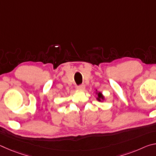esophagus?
I'll return each instance as SVG.
<instances>
[{
	"instance_id": "1",
	"label": "esophagus",
	"mask_w": 156,
	"mask_h": 156,
	"mask_svg": "<svg viewBox=\"0 0 156 156\" xmlns=\"http://www.w3.org/2000/svg\"><path fill=\"white\" fill-rule=\"evenodd\" d=\"M84 88H85V85L83 84H81V85L78 86L77 87V89H78V90H80V91H83V90H84Z\"/></svg>"
}]
</instances>
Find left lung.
I'll return each mask as SVG.
<instances>
[{
    "label": "left lung",
    "mask_w": 156,
    "mask_h": 156,
    "mask_svg": "<svg viewBox=\"0 0 156 156\" xmlns=\"http://www.w3.org/2000/svg\"><path fill=\"white\" fill-rule=\"evenodd\" d=\"M96 94L97 96H98L96 97V100H98V101L101 102H104V101H105V97L104 95L102 94V92H100V91L98 92L97 89H96Z\"/></svg>",
    "instance_id": "1"
}]
</instances>
